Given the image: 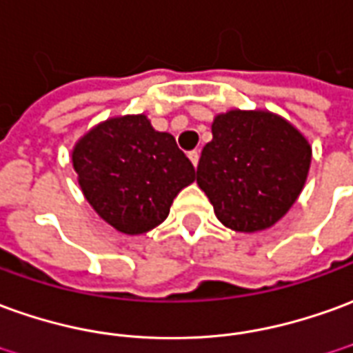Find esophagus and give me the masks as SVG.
I'll return each mask as SVG.
<instances>
[{
    "label": "esophagus",
    "mask_w": 353,
    "mask_h": 353,
    "mask_svg": "<svg viewBox=\"0 0 353 353\" xmlns=\"http://www.w3.org/2000/svg\"><path fill=\"white\" fill-rule=\"evenodd\" d=\"M189 159H191V162H193V166H194V168H196V164H199V159H201V152L194 149V151L189 152Z\"/></svg>",
    "instance_id": "obj_1"
}]
</instances>
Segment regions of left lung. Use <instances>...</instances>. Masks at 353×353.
<instances>
[{
	"instance_id": "8db88e82",
	"label": "left lung",
	"mask_w": 353,
	"mask_h": 353,
	"mask_svg": "<svg viewBox=\"0 0 353 353\" xmlns=\"http://www.w3.org/2000/svg\"><path fill=\"white\" fill-rule=\"evenodd\" d=\"M312 149L287 120L263 110H229L212 124L196 183L229 229L271 228L296 202Z\"/></svg>"
}]
</instances>
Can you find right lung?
I'll return each mask as SVG.
<instances>
[{
  "mask_svg": "<svg viewBox=\"0 0 353 353\" xmlns=\"http://www.w3.org/2000/svg\"><path fill=\"white\" fill-rule=\"evenodd\" d=\"M72 162L93 210L125 235L160 225L177 193L196 177L174 135L157 132L143 114L93 128L78 141Z\"/></svg>",
  "mask_w": 353,
  "mask_h": 353,
  "instance_id": "1",
  "label": "right lung"
}]
</instances>
